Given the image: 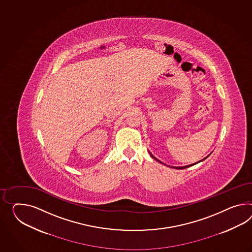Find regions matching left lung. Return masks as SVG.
I'll return each mask as SVG.
<instances>
[{
    "label": "left lung",
    "mask_w": 252,
    "mask_h": 252,
    "mask_svg": "<svg viewBox=\"0 0 252 252\" xmlns=\"http://www.w3.org/2000/svg\"><path fill=\"white\" fill-rule=\"evenodd\" d=\"M149 154H150V155L155 159V161H158V162H160V163H161V164H164V165H166L165 163H163L162 161H160V160H158L156 157H155L154 155H152L150 152H149ZM211 155V154H210ZM209 155H207V157H205L204 159H202V160H200V161H196V162H194V163H192V164H189V165H186V166H170V165H167L168 167H171V168H174V169H186V168L190 167V166H193V165H194V164H196V163H198V162H200V161H204L205 159H207V157L209 156Z\"/></svg>",
    "instance_id": "left-lung-1"
}]
</instances>
